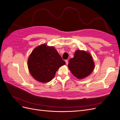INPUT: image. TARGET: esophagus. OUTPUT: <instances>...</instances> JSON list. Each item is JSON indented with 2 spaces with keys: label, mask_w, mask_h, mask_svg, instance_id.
<instances>
[{
  "label": "esophagus",
  "mask_w": 120,
  "mask_h": 120,
  "mask_svg": "<svg viewBox=\"0 0 120 120\" xmlns=\"http://www.w3.org/2000/svg\"><path fill=\"white\" fill-rule=\"evenodd\" d=\"M65 62H66V64L68 65V60H65Z\"/></svg>",
  "instance_id": "esophagus-1"
}]
</instances>
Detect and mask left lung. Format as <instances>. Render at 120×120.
<instances>
[{
    "instance_id": "8db88e82",
    "label": "left lung",
    "mask_w": 120,
    "mask_h": 120,
    "mask_svg": "<svg viewBox=\"0 0 120 120\" xmlns=\"http://www.w3.org/2000/svg\"><path fill=\"white\" fill-rule=\"evenodd\" d=\"M68 68L78 79L90 75L95 68V63L90 54L84 50H77L74 57L69 61Z\"/></svg>"
}]
</instances>
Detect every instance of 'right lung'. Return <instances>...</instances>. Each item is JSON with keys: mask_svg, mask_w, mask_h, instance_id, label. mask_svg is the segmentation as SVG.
<instances>
[{"mask_svg": "<svg viewBox=\"0 0 120 120\" xmlns=\"http://www.w3.org/2000/svg\"><path fill=\"white\" fill-rule=\"evenodd\" d=\"M65 64L53 46L44 43L35 48L29 55L27 65L30 74L38 82L47 83L54 77L56 72Z\"/></svg>", "mask_w": 120, "mask_h": 120, "instance_id": "obj_1", "label": "right lung"}]
</instances>
